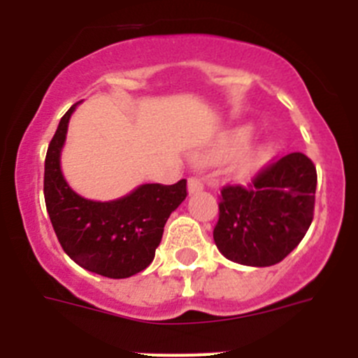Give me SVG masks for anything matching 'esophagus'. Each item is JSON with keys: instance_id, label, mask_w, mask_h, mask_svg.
Returning <instances> with one entry per match:
<instances>
[{"instance_id": "obj_1", "label": "esophagus", "mask_w": 358, "mask_h": 358, "mask_svg": "<svg viewBox=\"0 0 358 358\" xmlns=\"http://www.w3.org/2000/svg\"><path fill=\"white\" fill-rule=\"evenodd\" d=\"M204 188V182L199 179V177H189L188 179V192L189 194H197L201 189Z\"/></svg>"}]
</instances>
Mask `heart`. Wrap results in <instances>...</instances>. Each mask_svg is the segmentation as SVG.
<instances>
[{"instance_id": "heart-1", "label": "heart", "mask_w": 358, "mask_h": 358, "mask_svg": "<svg viewBox=\"0 0 358 358\" xmlns=\"http://www.w3.org/2000/svg\"><path fill=\"white\" fill-rule=\"evenodd\" d=\"M248 141V129H240L235 131L231 136H227L226 140L222 141V145L215 150V157H220V159H227V157L236 156L240 150L243 148ZM265 152L264 150H249L243 152L242 156L236 159L235 170L238 173H249L252 169H256L258 164L264 161Z\"/></svg>"}]
</instances>
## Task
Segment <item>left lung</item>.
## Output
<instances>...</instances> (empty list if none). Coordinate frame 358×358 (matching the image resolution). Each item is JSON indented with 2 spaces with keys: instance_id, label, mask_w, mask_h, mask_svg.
<instances>
[{
  "instance_id": "obj_1",
  "label": "left lung",
  "mask_w": 358,
  "mask_h": 358,
  "mask_svg": "<svg viewBox=\"0 0 358 358\" xmlns=\"http://www.w3.org/2000/svg\"><path fill=\"white\" fill-rule=\"evenodd\" d=\"M315 186V164L301 152L260 169L245 186H222L213 229L218 251L251 267L280 264L312 224Z\"/></svg>"
}]
</instances>
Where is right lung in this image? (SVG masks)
<instances>
[{"label":"right lung","mask_w":358,"mask_h":358,"mask_svg":"<svg viewBox=\"0 0 358 358\" xmlns=\"http://www.w3.org/2000/svg\"><path fill=\"white\" fill-rule=\"evenodd\" d=\"M77 103L61 118L44 159V201L53 231L75 264L100 276H134L154 260L170 213L186 199V179L176 185H141L110 202L87 201L69 188L61 150Z\"/></svg>","instance_id":"obj_1"}]
</instances>
